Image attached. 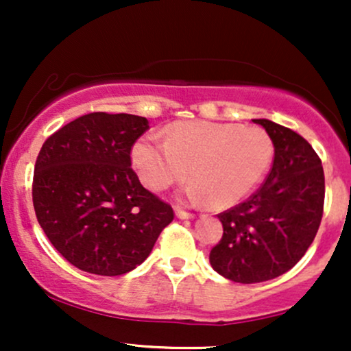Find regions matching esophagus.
Wrapping results in <instances>:
<instances>
[{"label": "esophagus", "mask_w": 351, "mask_h": 351, "mask_svg": "<svg viewBox=\"0 0 351 351\" xmlns=\"http://www.w3.org/2000/svg\"><path fill=\"white\" fill-rule=\"evenodd\" d=\"M175 215H176V217H180V219H193V217H195V215L183 211V209H180V208L175 209Z\"/></svg>", "instance_id": "obj_1"}]
</instances>
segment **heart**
Returning a JSON list of instances; mask_svg holds the SVG:
<instances>
[{
    "mask_svg": "<svg viewBox=\"0 0 351 351\" xmlns=\"http://www.w3.org/2000/svg\"><path fill=\"white\" fill-rule=\"evenodd\" d=\"M274 147L267 132L195 120L171 125L165 142L142 136L132 147V163L152 191L189 180L184 196L189 203H209L226 209L241 203L263 180L272 162Z\"/></svg>",
    "mask_w": 351,
    "mask_h": 351,
    "instance_id": "obj_1",
    "label": "heart"
}]
</instances>
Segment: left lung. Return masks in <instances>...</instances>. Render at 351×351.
<instances>
[{"instance_id":"obj_1","label":"left lung","mask_w":351,"mask_h":351,"mask_svg":"<svg viewBox=\"0 0 351 351\" xmlns=\"http://www.w3.org/2000/svg\"><path fill=\"white\" fill-rule=\"evenodd\" d=\"M274 145L264 184L244 203L221 213L223 237L209 254L217 274L239 284L276 279L313 243L324 213L325 176L304 136L267 119H254Z\"/></svg>"}]
</instances>
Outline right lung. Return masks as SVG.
Segmentation results:
<instances>
[{
  "label": "right lung",
  "instance_id": "1",
  "mask_svg": "<svg viewBox=\"0 0 351 351\" xmlns=\"http://www.w3.org/2000/svg\"><path fill=\"white\" fill-rule=\"evenodd\" d=\"M145 117L94 112L43 145L33 203L47 239L72 265L122 276L150 256L173 209L142 186L130 150L148 130Z\"/></svg>",
  "mask_w": 351,
  "mask_h": 351
}]
</instances>
